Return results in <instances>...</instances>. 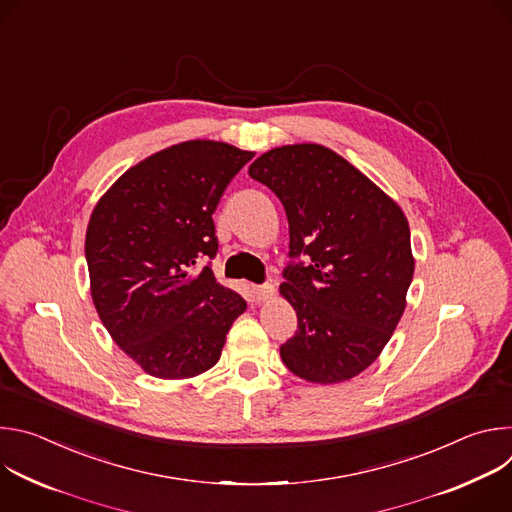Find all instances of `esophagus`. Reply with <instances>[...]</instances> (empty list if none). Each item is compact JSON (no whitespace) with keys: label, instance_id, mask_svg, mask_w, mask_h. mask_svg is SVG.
<instances>
[{"label":"esophagus","instance_id":"esophagus-1","mask_svg":"<svg viewBox=\"0 0 512 512\" xmlns=\"http://www.w3.org/2000/svg\"><path fill=\"white\" fill-rule=\"evenodd\" d=\"M273 294H275V289H273L271 283L255 285V287H253V296L257 298V302H267V300L273 298Z\"/></svg>","mask_w":512,"mask_h":512}]
</instances>
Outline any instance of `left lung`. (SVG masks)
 Instances as JSON below:
<instances>
[{
	"mask_svg": "<svg viewBox=\"0 0 512 512\" xmlns=\"http://www.w3.org/2000/svg\"><path fill=\"white\" fill-rule=\"evenodd\" d=\"M249 176L271 188L289 223V265L279 294L298 332L279 354L296 377L336 385L379 358L407 306L415 271L407 216L371 178L320 143L281 145Z\"/></svg>",
	"mask_w": 512,
	"mask_h": 512,
	"instance_id": "8db88e82",
	"label": "left lung"
}]
</instances>
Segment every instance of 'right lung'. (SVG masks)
Wrapping results in <instances>:
<instances>
[{
	"mask_svg": "<svg viewBox=\"0 0 512 512\" xmlns=\"http://www.w3.org/2000/svg\"><path fill=\"white\" fill-rule=\"evenodd\" d=\"M253 156L225 141H182L131 166L95 204L85 237L91 298L143 373H206L247 310L202 263L218 249L212 212Z\"/></svg>",
	"mask_w": 512,
	"mask_h": 512,
	"instance_id": "obj_1",
	"label": "right lung"
}]
</instances>
